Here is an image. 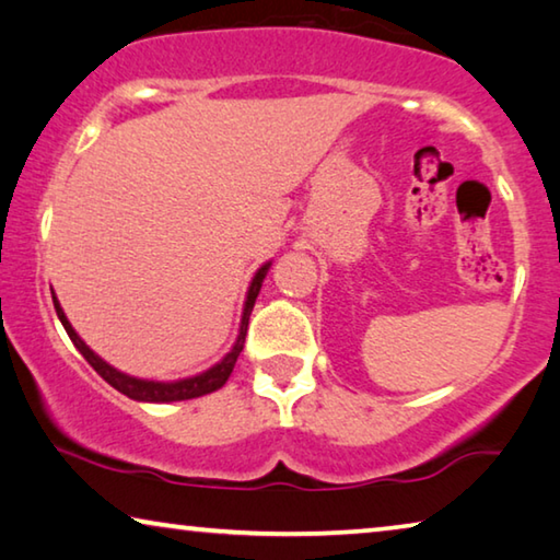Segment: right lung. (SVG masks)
Segmentation results:
<instances>
[{
  "mask_svg": "<svg viewBox=\"0 0 560 560\" xmlns=\"http://www.w3.org/2000/svg\"><path fill=\"white\" fill-rule=\"evenodd\" d=\"M270 270V262H265L260 270L255 272V278L250 282V290H247V300H245V310H243V323H240V335L235 340V346H232V350L228 352L225 358L220 360L218 365L205 370V373L195 375V377H187V381H177V383H154V381H140V377H132V375H125L119 373L117 368H112L109 363H105L100 355H94V352L84 346V340L80 338V335L74 332V328L70 325V320H67L65 310L59 307V300L51 295V300H55V310H57V317L62 320L67 335H70V340L74 342V348L82 352L84 360L97 370V373L105 377V381L112 385V388L119 390L122 395H127V398L132 400H142V402H172V400H190V398H200V395H208L212 390L222 388V385L228 383V377L232 373V368H235L237 363V355L243 352V346H245V335H247V323H250V313L255 307V300H257V292H260L262 288V280L265 275H268Z\"/></svg>",
  "mask_w": 560,
  "mask_h": 560,
  "instance_id": "1",
  "label": "right lung"
}]
</instances>
